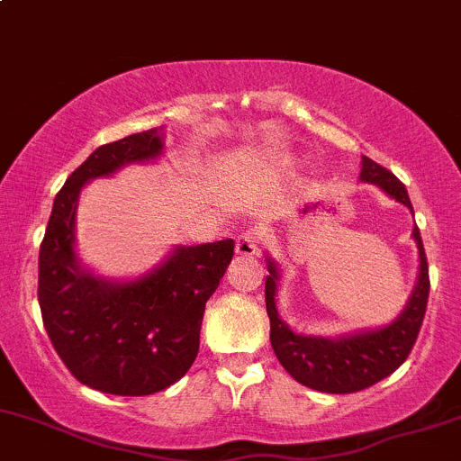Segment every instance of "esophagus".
<instances>
[{
    "label": "esophagus",
    "instance_id": "34e87169",
    "mask_svg": "<svg viewBox=\"0 0 461 461\" xmlns=\"http://www.w3.org/2000/svg\"><path fill=\"white\" fill-rule=\"evenodd\" d=\"M236 251L240 256H256L260 251V236L256 231H245L236 239Z\"/></svg>",
    "mask_w": 461,
    "mask_h": 461
}]
</instances>
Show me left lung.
Here are the masks:
<instances>
[{"instance_id": "obj_1", "label": "left lung", "mask_w": 461, "mask_h": 461, "mask_svg": "<svg viewBox=\"0 0 461 461\" xmlns=\"http://www.w3.org/2000/svg\"><path fill=\"white\" fill-rule=\"evenodd\" d=\"M361 181L378 185L398 203L407 205L413 214L402 181L366 155L361 161ZM411 236L418 245L420 271L404 311L383 328L332 339L297 335L280 320L276 308L280 269L271 258H267L269 276L265 282V300L271 321V346L277 361L297 383L326 393H352L383 381L402 366L416 343L429 302V265L418 227H413Z\"/></svg>"}]
</instances>
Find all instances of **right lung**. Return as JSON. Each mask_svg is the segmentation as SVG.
<instances>
[{"label": "right lung", "mask_w": 461, "mask_h": 461, "mask_svg": "<svg viewBox=\"0 0 461 461\" xmlns=\"http://www.w3.org/2000/svg\"><path fill=\"white\" fill-rule=\"evenodd\" d=\"M157 129L100 146L59 190L41 251L39 306L54 350L76 381L115 396H149L179 381L199 352L205 302L234 256V240L176 247L129 282L94 276L76 258V207L85 184L157 159Z\"/></svg>", "instance_id": "add662e5"}]
</instances>
